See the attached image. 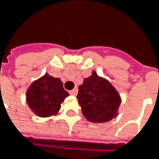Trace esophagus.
I'll use <instances>...</instances> for the list:
<instances>
[{
    "mask_svg": "<svg viewBox=\"0 0 159 159\" xmlns=\"http://www.w3.org/2000/svg\"><path fill=\"white\" fill-rule=\"evenodd\" d=\"M77 92H78V89H77L76 87H75V88H74L73 90L69 91V93H70L71 95H75H75L77 94Z\"/></svg>",
    "mask_w": 159,
    "mask_h": 159,
    "instance_id": "1",
    "label": "esophagus"
}]
</instances>
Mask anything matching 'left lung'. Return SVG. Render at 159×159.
Returning <instances> with one entry per match:
<instances>
[{
	"label": "left lung",
	"mask_w": 159,
	"mask_h": 159,
	"mask_svg": "<svg viewBox=\"0 0 159 159\" xmlns=\"http://www.w3.org/2000/svg\"><path fill=\"white\" fill-rule=\"evenodd\" d=\"M78 103L87 120L107 123L118 115L121 97L107 79L93 71L78 88Z\"/></svg>",
	"instance_id": "1"
}]
</instances>
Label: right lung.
<instances>
[{
	"mask_svg": "<svg viewBox=\"0 0 159 159\" xmlns=\"http://www.w3.org/2000/svg\"><path fill=\"white\" fill-rule=\"evenodd\" d=\"M68 95L61 80L45 74L28 87L26 103L36 116L49 117L58 114L61 103Z\"/></svg>",
	"mask_w": 159,
	"mask_h": 159,
	"instance_id": "right-lung-1",
	"label": "right lung"
}]
</instances>
